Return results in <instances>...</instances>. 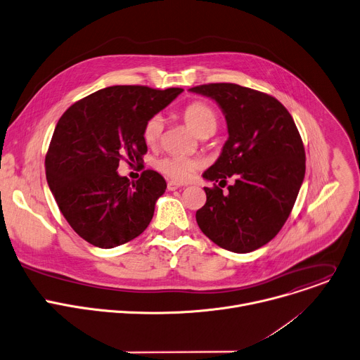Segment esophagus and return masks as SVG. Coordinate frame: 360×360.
I'll list each match as a JSON object with an SVG mask.
<instances>
[{"label": "esophagus", "instance_id": "34e87169", "mask_svg": "<svg viewBox=\"0 0 360 360\" xmlns=\"http://www.w3.org/2000/svg\"><path fill=\"white\" fill-rule=\"evenodd\" d=\"M180 187H183V184H180V183H177V181H169V183H167V188H169L170 191H174V190H177V188H180Z\"/></svg>", "mask_w": 360, "mask_h": 360}]
</instances>
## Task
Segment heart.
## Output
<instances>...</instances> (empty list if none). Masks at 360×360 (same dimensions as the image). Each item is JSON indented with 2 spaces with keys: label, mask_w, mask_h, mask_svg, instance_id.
Returning a JSON list of instances; mask_svg holds the SVG:
<instances>
[{
  "label": "heart",
  "mask_w": 360,
  "mask_h": 360,
  "mask_svg": "<svg viewBox=\"0 0 360 360\" xmlns=\"http://www.w3.org/2000/svg\"><path fill=\"white\" fill-rule=\"evenodd\" d=\"M181 115L187 127L200 139L212 136L219 124V115L216 110L205 101L191 103L184 108ZM163 129L165 120L162 115L154 114L153 117H150L143 127L144 143L148 147H154L160 141ZM198 166H200V162L197 158L181 155H166L158 158L155 162V167L158 172H162L167 177L177 181L188 180L198 169Z\"/></svg>",
  "instance_id": "b5f03b06"
}]
</instances>
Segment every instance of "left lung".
Here are the masks:
<instances>
[{"label":"left lung","instance_id":"left-lung-1","mask_svg":"<svg viewBox=\"0 0 360 360\" xmlns=\"http://www.w3.org/2000/svg\"><path fill=\"white\" fill-rule=\"evenodd\" d=\"M188 91L216 101L227 124L229 137L203 179L219 186L234 179L227 194L205 187L197 224L217 246L250 253L281 231L295 206L306 170L300 134L285 105L264 93L231 83Z\"/></svg>","mask_w":360,"mask_h":360}]
</instances>
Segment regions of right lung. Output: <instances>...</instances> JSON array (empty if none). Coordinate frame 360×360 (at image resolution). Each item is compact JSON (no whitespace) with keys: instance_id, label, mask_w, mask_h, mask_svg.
Wrapping results in <instances>:
<instances>
[{"instance_id":"obj_1","label":"right lung","mask_w":360,"mask_h":360,"mask_svg":"<svg viewBox=\"0 0 360 360\" xmlns=\"http://www.w3.org/2000/svg\"><path fill=\"white\" fill-rule=\"evenodd\" d=\"M181 93L112 86L77 101L58 120L46 155L47 183L68 224L90 245L117 248L150 224L166 180L146 170L134 183L117 169L123 158L141 162L146 122Z\"/></svg>"}]
</instances>
